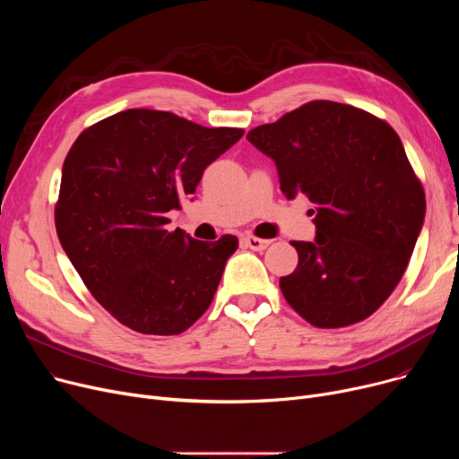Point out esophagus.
<instances>
[{"label": "esophagus", "mask_w": 459, "mask_h": 459, "mask_svg": "<svg viewBox=\"0 0 459 459\" xmlns=\"http://www.w3.org/2000/svg\"><path fill=\"white\" fill-rule=\"evenodd\" d=\"M244 244L253 251H264L272 244V239H262V238H256V236H246Z\"/></svg>", "instance_id": "esophagus-1"}]
</instances>
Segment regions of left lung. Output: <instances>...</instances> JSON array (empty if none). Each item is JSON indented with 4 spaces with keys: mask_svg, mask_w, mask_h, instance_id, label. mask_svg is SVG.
<instances>
[{
    "mask_svg": "<svg viewBox=\"0 0 459 459\" xmlns=\"http://www.w3.org/2000/svg\"><path fill=\"white\" fill-rule=\"evenodd\" d=\"M275 161L286 199L305 197L315 242L282 296L322 329L368 318L400 282L424 225L426 197L398 134L348 104L315 100L247 134Z\"/></svg>",
    "mask_w": 459,
    "mask_h": 459,
    "instance_id": "obj_1",
    "label": "left lung"
}]
</instances>
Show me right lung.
Masks as SVG:
<instances>
[{
  "label": "right lung",
  "instance_id": "add662e5",
  "mask_svg": "<svg viewBox=\"0 0 459 459\" xmlns=\"http://www.w3.org/2000/svg\"><path fill=\"white\" fill-rule=\"evenodd\" d=\"M244 135L169 111L126 109L72 144L56 204L59 242L113 318L143 334H180L210 307L236 236L201 242L167 230V212Z\"/></svg>",
  "mask_w": 459,
  "mask_h": 459
}]
</instances>
